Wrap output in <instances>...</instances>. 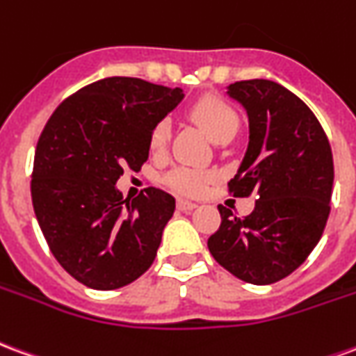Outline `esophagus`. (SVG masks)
I'll return each instance as SVG.
<instances>
[{"label": "esophagus", "mask_w": 356, "mask_h": 356, "mask_svg": "<svg viewBox=\"0 0 356 356\" xmlns=\"http://www.w3.org/2000/svg\"><path fill=\"white\" fill-rule=\"evenodd\" d=\"M177 208L181 209V211H193V209L196 208V204H194V202H188V200H183V198H179Z\"/></svg>", "instance_id": "34e87169"}]
</instances>
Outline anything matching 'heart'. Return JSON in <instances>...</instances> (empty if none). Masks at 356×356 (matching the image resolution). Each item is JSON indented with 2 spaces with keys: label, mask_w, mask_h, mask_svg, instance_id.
<instances>
[{
  "label": "heart",
  "mask_w": 356,
  "mask_h": 356,
  "mask_svg": "<svg viewBox=\"0 0 356 356\" xmlns=\"http://www.w3.org/2000/svg\"><path fill=\"white\" fill-rule=\"evenodd\" d=\"M188 114L216 143L221 139H227V137H232L238 129L236 110L232 108L231 102L225 101L223 97H217V95H206V97L198 99L188 108ZM170 135V122L168 120L158 122L152 133H150V140H148L150 152L152 154H162L163 150L168 148ZM213 179H216L213 171L193 168V165H177L165 175V183L177 193L198 196L208 188V185Z\"/></svg>",
  "instance_id": "b5f03b06"
}]
</instances>
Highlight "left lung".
<instances>
[{
  "mask_svg": "<svg viewBox=\"0 0 356 356\" xmlns=\"http://www.w3.org/2000/svg\"><path fill=\"white\" fill-rule=\"evenodd\" d=\"M229 95L246 108L250 143L229 193L255 208L238 217L217 206L221 225L209 254L244 282L273 284L291 275L318 244L330 216L334 158L313 110L280 83L242 80Z\"/></svg>",
  "mask_w": 356,
  "mask_h": 356,
  "instance_id": "obj_1",
  "label": "left lung"
}]
</instances>
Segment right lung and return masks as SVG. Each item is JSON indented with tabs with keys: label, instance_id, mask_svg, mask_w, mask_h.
I'll return each mask as SVG.
<instances>
[{
	"label": "right lung",
	"instance_id": "obj_1",
	"mask_svg": "<svg viewBox=\"0 0 356 356\" xmlns=\"http://www.w3.org/2000/svg\"><path fill=\"white\" fill-rule=\"evenodd\" d=\"M183 99L179 88L104 78L60 102L34 156L32 204L51 254L93 290H116L152 265L175 198L148 186L131 202L116 181L148 160L154 125Z\"/></svg>",
	"mask_w": 356,
	"mask_h": 356
}]
</instances>
